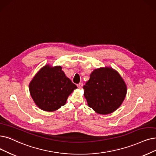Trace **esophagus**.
<instances>
[{
  "label": "esophagus",
  "instance_id": "obj_1",
  "mask_svg": "<svg viewBox=\"0 0 156 156\" xmlns=\"http://www.w3.org/2000/svg\"><path fill=\"white\" fill-rule=\"evenodd\" d=\"M83 83H80L79 84H77V87L79 89H81L83 88Z\"/></svg>",
  "mask_w": 156,
  "mask_h": 156
}]
</instances>
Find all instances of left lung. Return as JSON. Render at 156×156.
Wrapping results in <instances>:
<instances>
[{
    "label": "left lung",
    "instance_id": "1",
    "mask_svg": "<svg viewBox=\"0 0 156 156\" xmlns=\"http://www.w3.org/2000/svg\"><path fill=\"white\" fill-rule=\"evenodd\" d=\"M83 89L88 106L101 115L115 111L123 103L127 91L120 73L110 66L93 70Z\"/></svg>",
    "mask_w": 156,
    "mask_h": 156
}]
</instances>
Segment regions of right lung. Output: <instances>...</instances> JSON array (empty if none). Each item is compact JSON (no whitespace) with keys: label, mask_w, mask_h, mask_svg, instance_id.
Instances as JSON below:
<instances>
[{"label":"right lung","mask_w":156,"mask_h":156,"mask_svg":"<svg viewBox=\"0 0 156 156\" xmlns=\"http://www.w3.org/2000/svg\"><path fill=\"white\" fill-rule=\"evenodd\" d=\"M29 92L40 109L52 112L65 105L67 98L77 88L68 78L61 66H43L29 83Z\"/></svg>","instance_id":"right-lung-1"}]
</instances>
